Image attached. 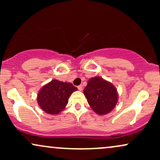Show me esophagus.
<instances>
[{
	"label": "esophagus",
	"mask_w": 160,
	"mask_h": 160,
	"mask_svg": "<svg viewBox=\"0 0 160 160\" xmlns=\"http://www.w3.org/2000/svg\"><path fill=\"white\" fill-rule=\"evenodd\" d=\"M78 89L79 91H82V85L78 86Z\"/></svg>",
	"instance_id": "34e87169"
}]
</instances>
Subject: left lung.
<instances>
[{"label":"left lung","instance_id":"1","mask_svg":"<svg viewBox=\"0 0 160 160\" xmlns=\"http://www.w3.org/2000/svg\"><path fill=\"white\" fill-rule=\"evenodd\" d=\"M83 93L92 109L99 115L110 113L118 101L115 86L100 77L89 79Z\"/></svg>","mask_w":160,"mask_h":160}]
</instances>
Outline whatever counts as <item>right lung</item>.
<instances>
[{
  "label": "right lung",
  "instance_id": "1",
  "mask_svg": "<svg viewBox=\"0 0 160 160\" xmlns=\"http://www.w3.org/2000/svg\"><path fill=\"white\" fill-rule=\"evenodd\" d=\"M77 87L71 82L52 80L40 89L38 94L40 108L49 114H58L68 102V98Z\"/></svg>",
  "mask_w": 160,
  "mask_h": 160
}]
</instances>
